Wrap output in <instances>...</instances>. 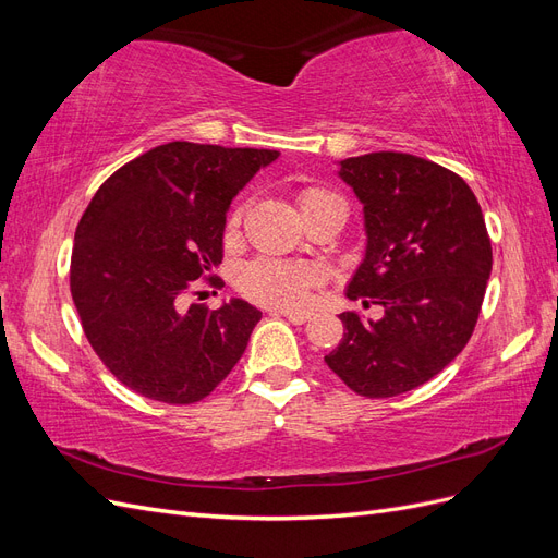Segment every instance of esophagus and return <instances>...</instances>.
Masks as SVG:
<instances>
[{"instance_id": "obj_1", "label": "esophagus", "mask_w": 558, "mask_h": 558, "mask_svg": "<svg viewBox=\"0 0 558 558\" xmlns=\"http://www.w3.org/2000/svg\"><path fill=\"white\" fill-rule=\"evenodd\" d=\"M275 314L286 316V318L291 320L293 326H302V324H307V320H310V314H307V312H275Z\"/></svg>"}]
</instances>
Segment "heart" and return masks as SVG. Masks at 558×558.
Wrapping results in <instances>:
<instances>
[{
	"label": "heart",
	"instance_id": "b5f03b06",
	"mask_svg": "<svg viewBox=\"0 0 558 558\" xmlns=\"http://www.w3.org/2000/svg\"><path fill=\"white\" fill-rule=\"evenodd\" d=\"M337 199L332 193L318 189V185H310L298 193V207L302 216H310L314 209H318L324 202ZM244 207H234L228 228H238L242 221ZM324 281L320 269L314 265H300V263H286L275 258H256L246 263L240 269L238 286L240 291L258 305L277 307V310H300L310 300L312 291Z\"/></svg>",
	"mask_w": 558,
	"mask_h": 558
}]
</instances>
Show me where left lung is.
Wrapping results in <instances>:
<instances>
[{"mask_svg": "<svg viewBox=\"0 0 558 558\" xmlns=\"http://www.w3.org/2000/svg\"><path fill=\"white\" fill-rule=\"evenodd\" d=\"M363 202L367 248L347 298L381 318L340 314L326 363L353 393L393 398L459 356L477 326L494 253L480 202L447 167L396 150L342 160Z\"/></svg>", "mask_w": 558, "mask_h": 558, "instance_id": "obj_1", "label": "left lung"}]
</instances>
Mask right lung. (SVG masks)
<instances>
[{
	"instance_id": "obj_1",
	"label": "right lung",
	"mask_w": 558,
	"mask_h": 558,
	"mask_svg": "<svg viewBox=\"0 0 558 558\" xmlns=\"http://www.w3.org/2000/svg\"><path fill=\"white\" fill-rule=\"evenodd\" d=\"M267 148L170 142L125 162L83 211L70 289L93 351L144 398L193 404L238 365L260 312L244 300L189 305L197 279L221 286L226 211Z\"/></svg>"
}]
</instances>
